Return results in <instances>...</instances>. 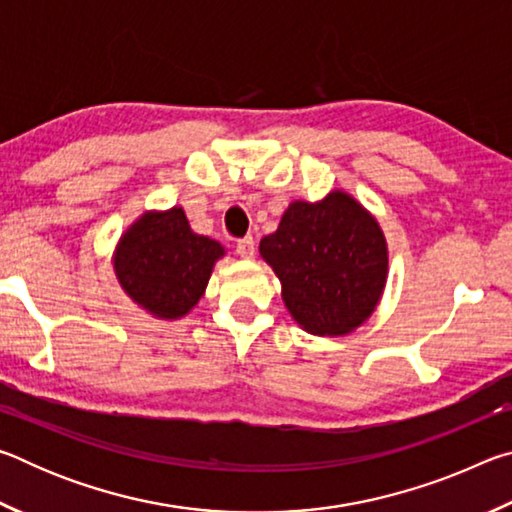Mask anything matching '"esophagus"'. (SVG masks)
Segmentation results:
<instances>
[{
    "instance_id": "esophagus-1",
    "label": "esophagus",
    "mask_w": 512,
    "mask_h": 512,
    "mask_svg": "<svg viewBox=\"0 0 512 512\" xmlns=\"http://www.w3.org/2000/svg\"><path fill=\"white\" fill-rule=\"evenodd\" d=\"M237 255L244 257V259H250L255 255V239L253 237H244L237 241Z\"/></svg>"
}]
</instances>
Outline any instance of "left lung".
Wrapping results in <instances>:
<instances>
[{"label": "left lung", "instance_id": "8db88e82", "mask_svg": "<svg viewBox=\"0 0 512 512\" xmlns=\"http://www.w3.org/2000/svg\"><path fill=\"white\" fill-rule=\"evenodd\" d=\"M259 255L282 282L293 320L318 336H343L366 323L386 287L384 232L366 207L334 189L323 201H293Z\"/></svg>", "mask_w": 512, "mask_h": 512}]
</instances>
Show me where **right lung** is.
<instances>
[{"mask_svg": "<svg viewBox=\"0 0 512 512\" xmlns=\"http://www.w3.org/2000/svg\"><path fill=\"white\" fill-rule=\"evenodd\" d=\"M225 248L189 228L183 207L144 212L112 255L115 275L126 296L151 316L176 320L203 298L216 259Z\"/></svg>", "mask_w": 512, "mask_h": 512, "instance_id": "right-lung-1", "label": "right lung"}]
</instances>
